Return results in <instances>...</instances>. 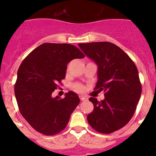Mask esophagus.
<instances>
[{
    "mask_svg": "<svg viewBox=\"0 0 156 156\" xmlns=\"http://www.w3.org/2000/svg\"><path fill=\"white\" fill-rule=\"evenodd\" d=\"M80 101H87V98L85 97V96H80Z\"/></svg>",
    "mask_w": 156,
    "mask_h": 156,
    "instance_id": "esophagus-1",
    "label": "esophagus"
}]
</instances>
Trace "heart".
<instances>
[{
	"label": "heart",
	"mask_w": 156,
	"mask_h": 156,
	"mask_svg": "<svg viewBox=\"0 0 156 156\" xmlns=\"http://www.w3.org/2000/svg\"><path fill=\"white\" fill-rule=\"evenodd\" d=\"M75 89L77 91H82L83 90V86L80 84H76L75 85Z\"/></svg>",
	"instance_id": "1"
}]
</instances>
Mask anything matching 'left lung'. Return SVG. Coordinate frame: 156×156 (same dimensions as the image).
Wrapping results in <instances>:
<instances>
[{"instance_id": "1", "label": "left lung", "mask_w": 156, "mask_h": 156, "mask_svg": "<svg viewBox=\"0 0 156 156\" xmlns=\"http://www.w3.org/2000/svg\"><path fill=\"white\" fill-rule=\"evenodd\" d=\"M81 50L98 65L94 90L105 92V99L89 100L94 110L87 122L101 133H111L126 126L133 115L141 94L138 71L132 59L112 43L79 44Z\"/></svg>"}]
</instances>
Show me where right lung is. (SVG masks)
Returning <instances> with one entry per match:
<instances>
[{
    "mask_svg": "<svg viewBox=\"0 0 156 156\" xmlns=\"http://www.w3.org/2000/svg\"><path fill=\"white\" fill-rule=\"evenodd\" d=\"M83 57L73 45L45 43L30 52L19 66L15 84L19 112L39 133L55 135L68 124L80 103L78 95L69 91L60 99L51 94L65 79L68 63Z\"/></svg>",
    "mask_w": 156,
    "mask_h": 156,
    "instance_id": "1",
    "label": "right lung"
}]
</instances>
